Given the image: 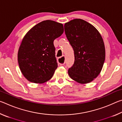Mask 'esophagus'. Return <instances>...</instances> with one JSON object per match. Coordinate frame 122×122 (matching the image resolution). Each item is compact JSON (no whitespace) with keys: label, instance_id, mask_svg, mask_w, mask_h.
Listing matches in <instances>:
<instances>
[{"label":"esophagus","instance_id":"1","mask_svg":"<svg viewBox=\"0 0 122 122\" xmlns=\"http://www.w3.org/2000/svg\"><path fill=\"white\" fill-rule=\"evenodd\" d=\"M64 59H65V56H62V57H59L58 58V63L60 66H63L65 65V60H63Z\"/></svg>","mask_w":122,"mask_h":122}]
</instances>
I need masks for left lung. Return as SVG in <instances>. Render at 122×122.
<instances>
[{
  "mask_svg": "<svg viewBox=\"0 0 122 122\" xmlns=\"http://www.w3.org/2000/svg\"><path fill=\"white\" fill-rule=\"evenodd\" d=\"M64 28L75 56L74 65L68 69L69 76L80 83L92 82L100 73L104 62L102 36L95 27L82 19L72 20Z\"/></svg>",
  "mask_w": 122,
  "mask_h": 122,
  "instance_id": "1",
  "label": "left lung"
}]
</instances>
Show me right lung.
Listing matches in <instances>:
<instances>
[{
	"label": "right lung",
	"instance_id": "add662e5",
	"mask_svg": "<svg viewBox=\"0 0 122 122\" xmlns=\"http://www.w3.org/2000/svg\"><path fill=\"white\" fill-rule=\"evenodd\" d=\"M63 31L62 24L48 20L36 25L24 36L18 60L21 73L29 81L42 83L52 77L57 67L54 40Z\"/></svg>",
	"mask_w": 122,
	"mask_h": 122
}]
</instances>
